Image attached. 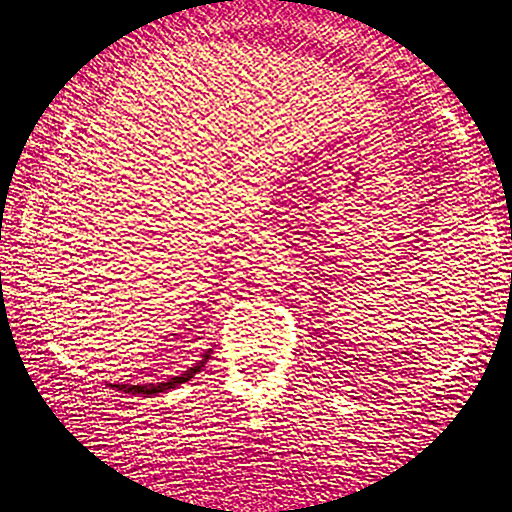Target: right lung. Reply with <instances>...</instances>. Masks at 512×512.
<instances>
[{
	"instance_id": "1",
	"label": "right lung",
	"mask_w": 512,
	"mask_h": 512,
	"mask_svg": "<svg viewBox=\"0 0 512 512\" xmlns=\"http://www.w3.org/2000/svg\"><path fill=\"white\" fill-rule=\"evenodd\" d=\"M212 349H208V352L200 357L198 364H193L189 371L179 373V375H172L170 380H165V383H148V385H132V383H111L113 390L118 392H125V394H144V397H155V394H163V392H170L174 390V387L189 383V380L193 378V375L200 373V368H205V364H208Z\"/></svg>"
}]
</instances>
